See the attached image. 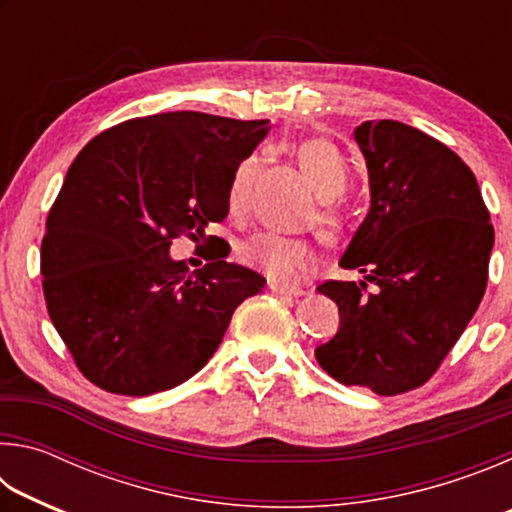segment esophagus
I'll list each match as a JSON object with an SVG mask.
<instances>
[{"label":"esophagus","instance_id":"1","mask_svg":"<svg viewBox=\"0 0 512 512\" xmlns=\"http://www.w3.org/2000/svg\"><path fill=\"white\" fill-rule=\"evenodd\" d=\"M268 289H271L273 293H277V296H284V298H298V296H302V289H289V287H280V284H268Z\"/></svg>","mask_w":512,"mask_h":512}]
</instances>
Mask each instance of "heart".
Here are the masks:
<instances>
[{"label":"heart","instance_id":"b5f03b06","mask_svg":"<svg viewBox=\"0 0 512 512\" xmlns=\"http://www.w3.org/2000/svg\"><path fill=\"white\" fill-rule=\"evenodd\" d=\"M298 160L311 187H314V192L323 201L336 198L343 192L345 185H348V164H345L339 149L327 140H311L302 144ZM250 176H253V160L239 162V167L232 173L228 187V205L235 216L244 214L248 207ZM318 219L323 223L327 237L339 235L341 219L334 212H320ZM239 257L246 266L264 273L268 280L273 284H280V287H293V284L302 282L307 275L314 273L318 266L316 248L309 241L282 237L275 235V232H259V235L250 237L239 248Z\"/></svg>","mask_w":512,"mask_h":512}]
</instances>
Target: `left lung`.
<instances>
[{
  "mask_svg": "<svg viewBox=\"0 0 512 512\" xmlns=\"http://www.w3.org/2000/svg\"><path fill=\"white\" fill-rule=\"evenodd\" d=\"M370 210L341 257L367 282H325L339 332L316 348L329 377L397 395L422 386L465 332L488 284L495 228L470 167L402 121H363Z\"/></svg>",
  "mask_w": 512,
  "mask_h": 512,
  "instance_id": "left-lung-1",
  "label": "left lung"
}]
</instances>
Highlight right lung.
Masks as SVG:
<instances>
[{
	"mask_svg": "<svg viewBox=\"0 0 512 512\" xmlns=\"http://www.w3.org/2000/svg\"><path fill=\"white\" fill-rule=\"evenodd\" d=\"M268 128L162 112L112 126L76 155L47 216L40 271L51 323L92 384L133 397L183 384L264 289L228 253L189 273L169 248L228 216L232 173Z\"/></svg>",
	"mask_w": 512,
	"mask_h": 512,
	"instance_id": "add662e5",
	"label": "right lung"
}]
</instances>
